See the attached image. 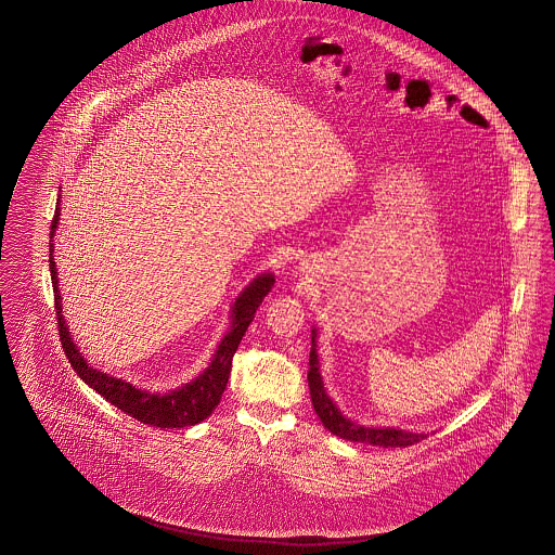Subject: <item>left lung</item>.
<instances>
[{"label": "left lung", "instance_id": "1", "mask_svg": "<svg viewBox=\"0 0 555 555\" xmlns=\"http://www.w3.org/2000/svg\"><path fill=\"white\" fill-rule=\"evenodd\" d=\"M317 330H312V348H310V359H308V386H310V399L317 416L321 418L323 427L330 433L338 435L346 441H361L370 446H383V448H408L418 441H423L427 435L425 433H410L403 428H372L361 427L348 418L341 416L338 405L332 401L327 395L323 378L319 372V354H317Z\"/></svg>", "mask_w": 555, "mask_h": 555}]
</instances>
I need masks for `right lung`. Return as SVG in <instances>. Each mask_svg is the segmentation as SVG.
<instances>
[{
    "mask_svg": "<svg viewBox=\"0 0 555 555\" xmlns=\"http://www.w3.org/2000/svg\"><path fill=\"white\" fill-rule=\"evenodd\" d=\"M59 223V209L52 217L50 225V276H52V287H54V308H56V319H59V336L63 350L76 370V374L85 380L92 390H96L101 397H105L112 405H116L120 412L132 416L134 421L158 428H183L192 427L203 423L205 418L211 416L215 405L219 403L228 376L232 370V357L243 340L249 323L256 317V310L261 304V299L268 296V292L274 285V274H259L254 279L249 287L243 289V294L236 298L232 306V323L230 332L219 341L215 350L214 361L209 367L190 384L175 388L171 392L158 395V392H147L143 388H134L132 384L120 378H114L109 374H103L99 370H92L86 363L85 357L80 354L78 346L74 344V338L65 325L63 319V308H61V294H59V279H56V266H54V230Z\"/></svg>",
    "mask_w": 555,
    "mask_h": 555,
    "instance_id": "obj_1",
    "label": "right lung"
}]
</instances>
